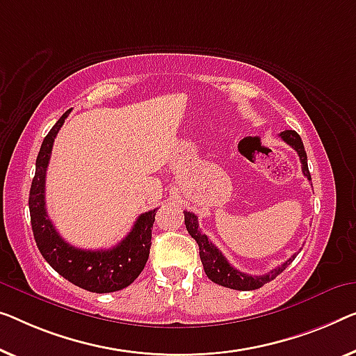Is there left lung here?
Instances as JSON below:
<instances>
[{
    "instance_id": "1",
    "label": "left lung",
    "mask_w": 356,
    "mask_h": 356,
    "mask_svg": "<svg viewBox=\"0 0 356 356\" xmlns=\"http://www.w3.org/2000/svg\"><path fill=\"white\" fill-rule=\"evenodd\" d=\"M281 139H283L286 144L291 145L297 152V155L300 158V164H302V172L304 176L312 180L310 171H309V164H307V153L304 144H302L300 136L297 134L296 131H283L280 134ZM185 216V227L192 238H195V241L198 243L200 246V259L203 262L204 272L208 275V278L211 281H214L216 284L225 286V288L230 289H236V291H252V289H259L262 288L265 283L272 281L278 277V275L283 272V270L288 267V265L294 261V256H291L288 261L283 262L280 267L273 268L272 272H268L267 275H261V277H252V275H246L240 272V270L233 268L229 264V261L222 256V252L217 249L212 243L208 240V236L203 235L200 230L198 225V217H196L193 212L184 211Z\"/></svg>"
}]
</instances>
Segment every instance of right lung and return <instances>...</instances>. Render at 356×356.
Returning a JSON list of instances; mask_svg holds the SVG:
<instances>
[{"label": "right lung", "instance_id": "obj_1", "mask_svg": "<svg viewBox=\"0 0 356 356\" xmlns=\"http://www.w3.org/2000/svg\"><path fill=\"white\" fill-rule=\"evenodd\" d=\"M68 113L70 110L65 111L47 132L36 158V171L29 198L31 230L41 256L63 278L91 293H113L129 286L144 270L150 254L152 227L156 209L137 217L124 240L111 249L88 251L68 245L63 240L47 217L44 185L52 145Z\"/></svg>", "mask_w": 356, "mask_h": 356}]
</instances>
